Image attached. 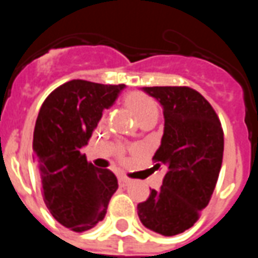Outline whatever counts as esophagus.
Segmentation results:
<instances>
[{
    "label": "esophagus",
    "instance_id": "esophagus-1",
    "mask_svg": "<svg viewBox=\"0 0 258 258\" xmlns=\"http://www.w3.org/2000/svg\"><path fill=\"white\" fill-rule=\"evenodd\" d=\"M118 182H120V185H123V186H125V185H128L131 181H130L127 177H124V175H120L118 177Z\"/></svg>",
    "mask_w": 258,
    "mask_h": 258
}]
</instances>
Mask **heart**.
Returning a JSON list of instances; mask_svg holds the SVG:
<instances>
[{
	"mask_svg": "<svg viewBox=\"0 0 258 258\" xmlns=\"http://www.w3.org/2000/svg\"><path fill=\"white\" fill-rule=\"evenodd\" d=\"M124 102L134 112L140 121L148 118H157L159 116L157 102L144 92H131L125 96Z\"/></svg>",
	"mask_w": 258,
	"mask_h": 258,
	"instance_id": "1",
	"label": "heart"
}]
</instances>
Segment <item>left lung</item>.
Wrapping results in <instances>:
<instances>
[{
	"label": "left lung",
	"mask_w": 258,
	"mask_h": 258,
	"mask_svg": "<svg viewBox=\"0 0 258 258\" xmlns=\"http://www.w3.org/2000/svg\"><path fill=\"white\" fill-rule=\"evenodd\" d=\"M163 107L164 131L153 168L164 170L160 189L138 205L148 229L173 236L189 229L209 205L224 153L220 118L209 102L189 87H144Z\"/></svg>",
	"instance_id": "obj_1"
}]
</instances>
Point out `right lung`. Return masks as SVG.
<instances>
[{"label":"right lung","instance_id":"obj_1","mask_svg":"<svg viewBox=\"0 0 258 258\" xmlns=\"http://www.w3.org/2000/svg\"><path fill=\"white\" fill-rule=\"evenodd\" d=\"M124 84L72 80L52 91L38 112L33 152L48 210L63 227L84 232L105 218L116 175L98 170L81 153L102 112L112 106Z\"/></svg>","mask_w":258,"mask_h":258}]
</instances>
